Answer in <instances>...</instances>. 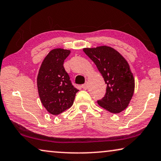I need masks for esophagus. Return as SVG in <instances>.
<instances>
[{
    "label": "esophagus",
    "mask_w": 161,
    "mask_h": 161,
    "mask_svg": "<svg viewBox=\"0 0 161 161\" xmlns=\"http://www.w3.org/2000/svg\"><path fill=\"white\" fill-rule=\"evenodd\" d=\"M82 88H83V89H88V82H86L85 84L82 85Z\"/></svg>",
    "instance_id": "1"
}]
</instances>
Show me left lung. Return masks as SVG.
Masks as SVG:
<instances>
[{"label": "left lung", "instance_id": "8db88e82", "mask_svg": "<svg viewBox=\"0 0 161 161\" xmlns=\"http://www.w3.org/2000/svg\"><path fill=\"white\" fill-rule=\"evenodd\" d=\"M83 52L94 62L107 84L106 94L97 103L118 114L129 106L134 92V78L125 58L107 46L85 48Z\"/></svg>", "mask_w": 161, "mask_h": 161}]
</instances>
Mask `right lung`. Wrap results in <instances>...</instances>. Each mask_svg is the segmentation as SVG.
Segmentation results:
<instances>
[{
	"mask_svg": "<svg viewBox=\"0 0 161 161\" xmlns=\"http://www.w3.org/2000/svg\"><path fill=\"white\" fill-rule=\"evenodd\" d=\"M70 51L55 48L43 59L37 78L41 103L52 115H59L71 108L79 90L72 85L63 66Z\"/></svg>",
	"mask_w": 161,
	"mask_h": 161,
	"instance_id": "add662e5",
	"label": "right lung"
}]
</instances>
